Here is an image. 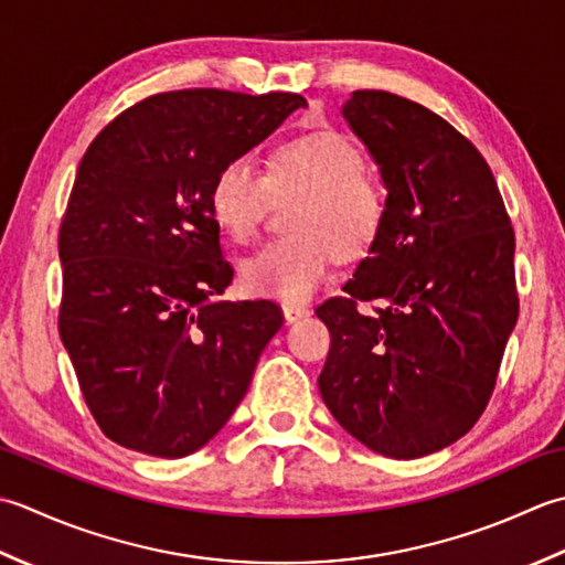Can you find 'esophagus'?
Segmentation results:
<instances>
[{"label":"esophagus","mask_w":565,"mask_h":565,"mask_svg":"<svg viewBox=\"0 0 565 565\" xmlns=\"http://www.w3.org/2000/svg\"><path fill=\"white\" fill-rule=\"evenodd\" d=\"M282 315H285L287 324H292V321H299V319L309 317V309L307 307H299V305H285L282 307Z\"/></svg>","instance_id":"34e87169"}]
</instances>
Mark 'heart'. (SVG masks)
I'll use <instances>...</instances> for the list:
<instances>
[{
	"mask_svg": "<svg viewBox=\"0 0 565 565\" xmlns=\"http://www.w3.org/2000/svg\"><path fill=\"white\" fill-rule=\"evenodd\" d=\"M359 148L339 131H309L278 146L266 175L248 158L228 160L210 188L216 226L246 244L256 236L270 192L302 194L290 232L241 263V285L256 297L307 302L329 278L333 250L355 258L375 244L385 226L387 194L363 175Z\"/></svg>",
	"mask_w": 565,
	"mask_h": 565,
	"instance_id": "b5f03b06",
	"label": "heart"
}]
</instances>
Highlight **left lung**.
I'll return each mask as SVG.
<instances>
[{"instance_id":"8db88e82","label":"left lung","mask_w":565,"mask_h":565,"mask_svg":"<svg viewBox=\"0 0 565 565\" xmlns=\"http://www.w3.org/2000/svg\"><path fill=\"white\" fill-rule=\"evenodd\" d=\"M387 190L385 226L317 317L329 412L387 458H419L473 429L520 315L514 232L498 182L451 124L393 92L341 107ZM359 301H377L373 316Z\"/></svg>"}]
</instances>
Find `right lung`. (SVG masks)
I'll list each match as a JSON object with an SVG mask.
<instances>
[{"label":"right lung","mask_w":565,"mask_h":565,"mask_svg":"<svg viewBox=\"0 0 565 565\" xmlns=\"http://www.w3.org/2000/svg\"><path fill=\"white\" fill-rule=\"evenodd\" d=\"M307 99L163 92L99 131L57 234V317L92 417L111 441L182 458L222 431L282 327L268 299L226 302L210 188Z\"/></svg>","instance_id":"add662e5"}]
</instances>
